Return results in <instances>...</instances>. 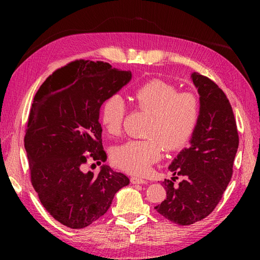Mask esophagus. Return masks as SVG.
<instances>
[{"label":"esophagus","mask_w":260,"mask_h":260,"mask_svg":"<svg viewBox=\"0 0 260 260\" xmlns=\"http://www.w3.org/2000/svg\"><path fill=\"white\" fill-rule=\"evenodd\" d=\"M146 182L147 181L144 179L137 178V177L131 178V183H133V184H146Z\"/></svg>","instance_id":"34e87169"}]
</instances>
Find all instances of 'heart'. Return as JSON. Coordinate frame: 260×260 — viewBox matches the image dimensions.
<instances>
[{
  "mask_svg": "<svg viewBox=\"0 0 260 260\" xmlns=\"http://www.w3.org/2000/svg\"><path fill=\"white\" fill-rule=\"evenodd\" d=\"M136 105L151 113L144 140H130L117 145L113 161L132 175H144L159 158L161 145L175 151L188 142L200 118V103L194 94L178 92L169 82L159 79L147 81L133 92ZM125 104L119 94L108 96L101 107V122L111 136L121 132Z\"/></svg>",
  "mask_w": 260,
  "mask_h": 260,
  "instance_id": "heart-1",
  "label": "heart"
}]
</instances>
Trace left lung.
Returning a JSON list of instances; mask_svg holds the SVG:
<instances>
[{
  "label": "left lung",
  "instance_id": "obj_1",
  "mask_svg": "<svg viewBox=\"0 0 260 260\" xmlns=\"http://www.w3.org/2000/svg\"><path fill=\"white\" fill-rule=\"evenodd\" d=\"M200 94V118L190 140L168 167L174 174L161 183L167 199L155 209L180 225L206 218L216 208L229 184L239 147L237 122L229 100L209 78L191 75ZM183 177L178 186L175 176Z\"/></svg>",
  "mask_w": 260,
  "mask_h": 260
}]
</instances>
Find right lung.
Returning <instances> with one entry per match:
<instances>
[{
    "label": "right lung",
    "instance_id": "1",
    "mask_svg": "<svg viewBox=\"0 0 260 260\" xmlns=\"http://www.w3.org/2000/svg\"><path fill=\"white\" fill-rule=\"evenodd\" d=\"M131 77L108 62L75 60L55 70L35 95L25 136L31 183L50 215L72 229L96 221L130 183L107 165L96 176L82 168L88 157L106 160L100 109Z\"/></svg>",
    "mask_w": 260,
    "mask_h": 260
}]
</instances>
